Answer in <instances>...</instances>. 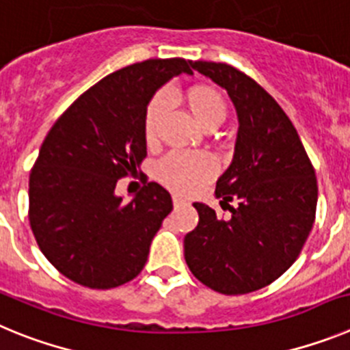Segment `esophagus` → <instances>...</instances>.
<instances>
[{"label": "esophagus", "instance_id": "esophagus-1", "mask_svg": "<svg viewBox=\"0 0 350 350\" xmlns=\"http://www.w3.org/2000/svg\"><path fill=\"white\" fill-rule=\"evenodd\" d=\"M173 205L175 206H178V205H182V203H187V198L184 196V194H180V193H173Z\"/></svg>", "mask_w": 350, "mask_h": 350}]
</instances>
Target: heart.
I'll list each match as a JSON object with an SVG mask.
<instances>
[{
  "mask_svg": "<svg viewBox=\"0 0 350 350\" xmlns=\"http://www.w3.org/2000/svg\"><path fill=\"white\" fill-rule=\"evenodd\" d=\"M191 110L203 128L219 126L226 119V101L215 89L194 88L187 92ZM170 107V92L159 91L148 103L145 113V138L148 142L157 137L159 126ZM217 172V165L206 154H180L166 156L157 166L161 180L180 191H196Z\"/></svg>",
  "mask_w": 350,
  "mask_h": 350,
  "instance_id": "obj_1",
  "label": "heart"
}]
</instances>
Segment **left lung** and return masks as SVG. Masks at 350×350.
Listing matches in <instances>:
<instances>
[{
	"label": "left lung",
	"mask_w": 350,
	"mask_h": 350,
	"mask_svg": "<svg viewBox=\"0 0 350 350\" xmlns=\"http://www.w3.org/2000/svg\"><path fill=\"white\" fill-rule=\"evenodd\" d=\"M191 66L228 91L238 116L231 165L215 196L231 217L194 203L200 221L184 238L185 262L200 282L222 295H245L277 280L296 261L317 206L315 172L295 126L256 80L224 63Z\"/></svg>",
	"instance_id": "obj_1"
}]
</instances>
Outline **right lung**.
Masks as SVG:
<instances>
[{
	"instance_id": "add662e5",
	"label": "right lung",
	"mask_w": 350,
	"mask_h": 350,
	"mask_svg": "<svg viewBox=\"0 0 350 350\" xmlns=\"http://www.w3.org/2000/svg\"><path fill=\"white\" fill-rule=\"evenodd\" d=\"M180 73L182 57L117 70L55 120L29 175V224L43 256L80 286L112 289L144 270L154 234L172 212L165 187L148 182L131 202L117 180L147 156L145 113L154 92Z\"/></svg>"
}]
</instances>
